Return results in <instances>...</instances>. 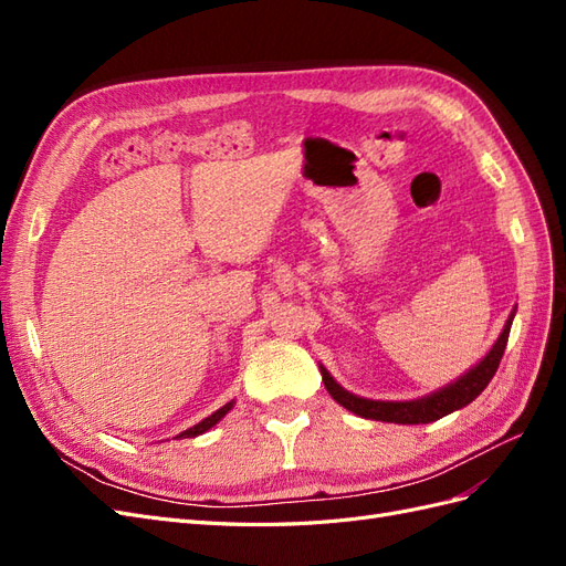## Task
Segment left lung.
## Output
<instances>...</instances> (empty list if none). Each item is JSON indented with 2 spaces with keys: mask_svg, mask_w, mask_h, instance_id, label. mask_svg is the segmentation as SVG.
<instances>
[{
  "mask_svg": "<svg viewBox=\"0 0 566 566\" xmlns=\"http://www.w3.org/2000/svg\"><path fill=\"white\" fill-rule=\"evenodd\" d=\"M515 312H517V306L510 312V316L503 325V333L499 335V339L493 342V347L489 349V354L482 358V361L474 364L468 373H462L458 380L449 382L447 387H439L432 394H424V397H420V399L378 401V399L358 397V394H352L342 385H337V380L328 373V368L318 364V370L323 375V385L339 406H345L347 410H352V413L361 416L366 420L397 422V424L434 422L443 416L453 413V410L465 408L468 403H472L479 397V394L486 389V385L491 382L495 370H499V364H501L505 345H507L510 325H512V318H515Z\"/></svg>",
  "mask_w": 566,
  "mask_h": 566,
  "instance_id": "left-lung-1",
  "label": "left lung"
}]
</instances>
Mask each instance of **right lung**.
Segmentation results:
<instances>
[{"mask_svg":"<svg viewBox=\"0 0 566 566\" xmlns=\"http://www.w3.org/2000/svg\"><path fill=\"white\" fill-rule=\"evenodd\" d=\"M233 403H235V401H229V403H224V406H221L219 410H214L212 416H208V418H205V420H200L198 424L188 427V430H184L181 434H177V439H193V437H200V434H205V432H208V430H212V427H214V424H217L221 418H224V416L229 413V410L233 408Z\"/></svg>","mask_w":566,"mask_h":566,"instance_id":"obj_1","label":"right lung"}]
</instances>
